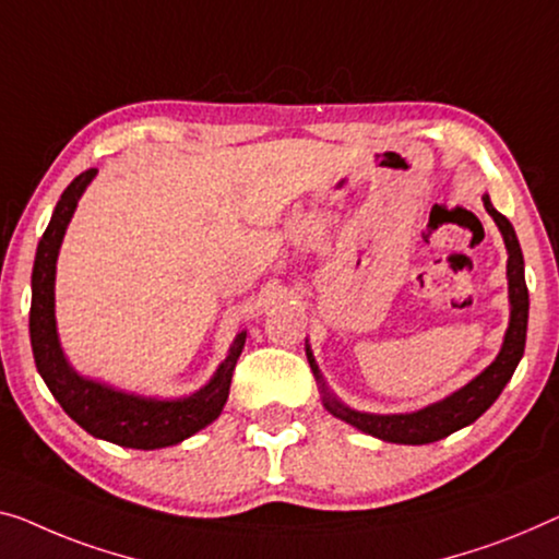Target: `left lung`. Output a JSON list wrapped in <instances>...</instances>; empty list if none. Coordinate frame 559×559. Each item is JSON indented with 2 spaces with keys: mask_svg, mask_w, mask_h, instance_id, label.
Wrapping results in <instances>:
<instances>
[{
  "mask_svg": "<svg viewBox=\"0 0 559 559\" xmlns=\"http://www.w3.org/2000/svg\"><path fill=\"white\" fill-rule=\"evenodd\" d=\"M487 213L492 215L499 233L504 238L507 248V288H510V323H507L502 348H499L497 359L487 366L485 371L477 373L469 384L452 391V394L439 399V402L424 406V409L406 412V414H369V412H356L352 406H346L341 399L333 394L323 381L319 364L313 359L311 346L306 341V356L311 364V371L316 377V384L321 389V402L326 406V412L336 416V419L352 424L364 435H371L381 441H391V444H431L454 431L469 427L472 421H477L489 406L497 402V396L502 394L507 381L512 379L514 369L524 354V341H527V316H530V294L527 283H524V258L522 248L514 233L512 223L504 218L502 213L492 205V200L485 193Z\"/></svg>",
  "mask_w": 559,
  "mask_h": 559,
  "instance_id": "obj_1",
  "label": "left lung"
}]
</instances>
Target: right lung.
<instances>
[{"instance_id":"add662e5","label":"right lung","mask_w":559,"mask_h":559,"mask_svg":"<svg viewBox=\"0 0 559 559\" xmlns=\"http://www.w3.org/2000/svg\"><path fill=\"white\" fill-rule=\"evenodd\" d=\"M95 175L97 168H90L64 188L45 236L39 238L35 269H32L29 308V338L37 371L67 416L78 421L87 435L128 449H163L180 444L182 439L193 437L195 431L205 429L221 416L223 406L228 402L233 369H236L238 356L246 346V331H240L233 338L228 356L218 364L211 381L190 396H143L135 391H122L105 384V381L82 377L72 369L62 352L60 333H57V255H60L62 238L74 211H78L80 198L95 180Z\"/></svg>"}]
</instances>
